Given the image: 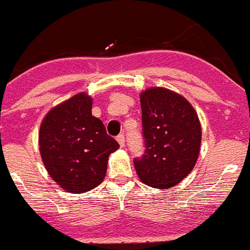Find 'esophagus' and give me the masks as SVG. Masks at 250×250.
<instances>
[{
    "label": "esophagus",
    "instance_id": "esophagus-1",
    "mask_svg": "<svg viewBox=\"0 0 250 250\" xmlns=\"http://www.w3.org/2000/svg\"><path fill=\"white\" fill-rule=\"evenodd\" d=\"M116 139L117 142H119V144H120L121 148H123V146H125V135H124V134H119Z\"/></svg>",
    "mask_w": 250,
    "mask_h": 250
}]
</instances>
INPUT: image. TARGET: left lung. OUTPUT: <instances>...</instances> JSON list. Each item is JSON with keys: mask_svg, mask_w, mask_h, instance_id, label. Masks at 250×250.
<instances>
[{"mask_svg": "<svg viewBox=\"0 0 250 250\" xmlns=\"http://www.w3.org/2000/svg\"><path fill=\"white\" fill-rule=\"evenodd\" d=\"M144 154L134 159L136 173L154 188L176 186L193 169L201 146V125L186 99L154 87L140 95Z\"/></svg>", "mask_w": 250, "mask_h": 250, "instance_id": "8db88e82", "label": "left lung"}]
</instances>
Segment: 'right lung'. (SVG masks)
Here are the masks:
<instances>
[{
  "label": "right lung",
  "instance_id": "add662e5",
  "mask_svg": "<svg viewBox=\"0 0 250 250\" xmlns=\"http://www.w3.org/2000/svg\"><path fill=\"white\" fill-rule=\"evenodd\" d=\"M42 163L53 180L72 193L102 182L108 155L120 148L102 121L92 116V99L78 93L49 111L40 126Z\"/></svg>",
  "mask_w": 250,
  "mask_h": 250
}]
</instances>
